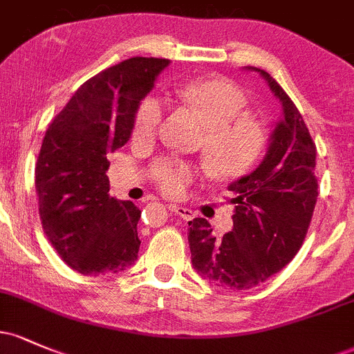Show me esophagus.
Wrapping results in <instances>:
<instances>
[{
    "mask_svg": "<svg viewBox=\"0 0 354 354\" xmlns=\"http://www.w3.org/2000/svg\"><path fill=\"white\" fill-rule=\"evenodd\" d=\"M168 208H169V212H173L174 215H178L180 216V218H183V220H192L193 216V212L189 208H186V207H180V205H168Z\"/></svg>",
    "mask_w": 354,
    "mask_h": 354,
    "instance_id": "1",
    "label": "esophagus"
}]
</instances>
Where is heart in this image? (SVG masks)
I'll use <instances>...</instances> for the list:
<instances>
[{
	"label": "heart",
	"instance_id": "b5f03b06",
	"mask_svg": "<svg viewBox=\"0 0 354 354\" xmlns=\"http://www.w3.org/2000/svg\"><path fill=\"white\" fill-rule=\"evenodd\" d=\"M178 94L207 119L209 127L203 139V154L215 176L236 180L257 166L267 146V131L257 118L243 114L248 99L242 87L218 77L181 84ZM162 119V100L146 97L136 109L133 138L138 141L154 139ZM151 174L166 196L180 198L195 178V169L181 159L165 158L154 162Z\"/></svg>",
	"mask_w": 354,
	"mask_h": 354
}]
</instances>
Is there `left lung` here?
<instances>
[{"label": "left lung", "instance_id": "1", "mask_svg": "<svg viewBox=\"0 0 354 354\" xmlns=\"http://www.w3.org/2000/svg\"><path fill=\"white\" fill-rule=\"evenodd\" d=\"M260 73L282 104V119L259 168L228 186L234 228L216 239L205 218L188 221L195 270L209 284L243 290L290 262L304 242L317 201L316 145L301 112L270 73Z\"/></svg>", "mask_w": 354, "mask_h": 354}]
</instances>
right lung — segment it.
<instances>
[{"instance_id": "right-lung-1", "label": "right lung", "mask_w": 354, "mask_h": 354, "mask_svg": "<svg viewBox=\"0 0 354 354\" xmlns=\"http://www.w3.org/2000/svg\"><path fill=\"white\" fill-rule=\"evenodd\" d=\"M169 65L134 57L77 88L46 129L35 186L46 239L84 275L118 274L138 259L141 209L109 195L107 153L129 141L139 102Z\"/></svg>"}]
</instances>
